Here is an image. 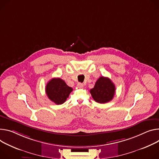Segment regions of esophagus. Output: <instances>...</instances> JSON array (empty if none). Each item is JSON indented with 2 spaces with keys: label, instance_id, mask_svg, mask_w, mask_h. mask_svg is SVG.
<instances>
[{
  "label": "esophagus",
  "instance_id": "1",
  "mask_svg": "<svg viewBox=\"0 0 159 159\" xmlns=\"http://www.w3.org/2000/svg\"><path fill=\"white\" fill-rule=\"evenodd\" d=\"M77 87L79 88H84V84H82V83H78Z\"/></svg>",
  "mask_w": 159,
  "mask_h": 159
}]
</instances>
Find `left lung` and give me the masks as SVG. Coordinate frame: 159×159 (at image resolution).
I'll list each match as a JSON object with an SVG mask.
<instances>
[{
  "label": "left lung",
  "mask_w": 159,
  "mask_h": 159,
  "mask_svg": "<svg viewBox=\"0 0 159 159\" xmlns=\"http://www.w3.org/2000/svg\"><path fill=\"white\" fill-rule=\"evenodd\" d=\"M115 92V86L111 80L105 77H100L90 93L95 102L99 103H108L113 99Z\"/></svg>",
  "instance_id": "8db88e82"
}]
</instances>
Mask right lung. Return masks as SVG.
Returning <instances> with one entry per match:
<instances>
[{"label":"right lung","mask_w":159,"mask_h":159,"mask_svg":"<svg viewBox=\"0 0 159 159\" xmlns=\"http://www.w3.org/2000/svg\"><path fill=\"white\" fill-rule=\"evenodd\" d=\"M73 89L60 78H53L48 82L46 93L49 99L56 105H61L66 102Z\"/></svg>","instance_id":"obj_1"}]
</instances>
